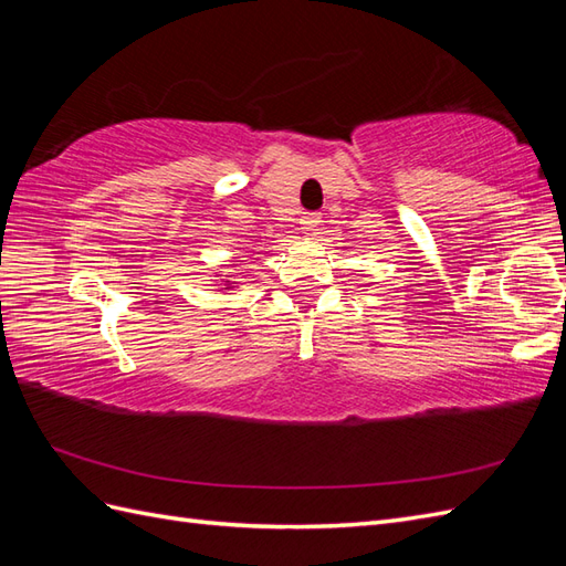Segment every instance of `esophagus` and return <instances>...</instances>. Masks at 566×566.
<instances>
[{
  "mask_svg": "<svg viewBox=\"0 0 566 566\" xmlns=\"http://www.w3.org/2000/svg\"><path fill=\"white\" fill-rule=\"evenodd\" d=\"M300 224H302L304 231H314V229L321 224V214H316V212H304V214L300 217Z\"/></svg>",
  "mask_w": 566,
  "mask_h": 566,
  "instance_id": "1",
  "label": "esophagus"
}]
</instances>
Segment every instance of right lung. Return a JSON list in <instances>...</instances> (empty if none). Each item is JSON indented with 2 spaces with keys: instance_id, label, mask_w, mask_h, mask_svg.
<instances>
[{
  "instance_id": "1",
  "label": "right lung",
  "mask_w": 566,
  "mask_h": 566,
  "mask_svg": "<svg viewBox=\"0 0 566 566\" xmlns=\"http://www.w3.org/2000/svg\"><path fill=\"white\" fill-rule=\"evenodd\" d=\"M221 283L227 285V287H221V290H233V285H235V281H229V279H221Z\"/></svg>"
}]
</instances>
